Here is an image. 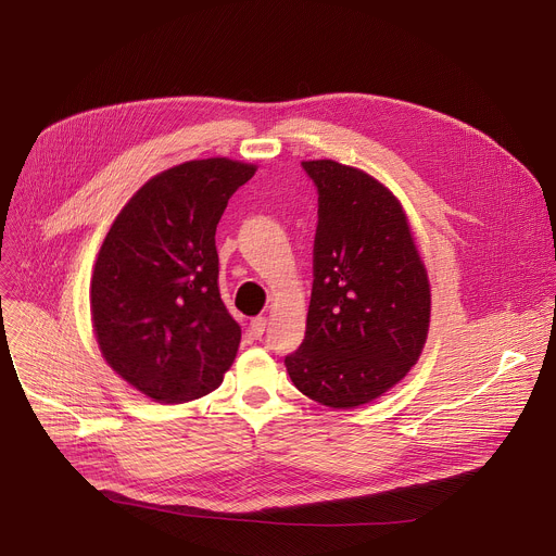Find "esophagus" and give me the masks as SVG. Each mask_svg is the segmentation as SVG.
I'll return each mask as SVG.
<instances>
[{
	"label": "esophagus",
	"mask_w": 556,
	"mask_h": 556,
	"mask_svg": "<svg viewBox=\"0 0 556 556\" xmlns=\"http://www.w3.org/2000/svg\"><path fill=\"white\" fill-rule=\"evenodd\" d=\"M266 326H268L266 316H255V319L249 324V337L251 339H262V334L266 332Z\"/></svg>",
	"instance_id": "esophagus-1"
}]
</instances>
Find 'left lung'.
<instances>
[{
    "mask_svg": "<svg viewBox=\"0 0 556 556\" xmlns=\"http://www.w3.org/2000/svg\"><path fill=\"white\" fill-rule=\"evenodd\" d=\"M319 191L305 339L294 387L332 409L367 405L418 363L431 286L407 213L382 182L337 161L301 163Z\"/></svg>",
    "mask_w": 556,
    "mask_h": 556,
    "instance_id": "obj_1",
    "label": "left lung"
}]
</instances>
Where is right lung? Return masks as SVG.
Returning <instances> with one entry per match:
<instances>
[{
    "label": "right lung",
    "mask_w": 556,
    "mask_h": 556,
    "mask_svg": "<svg viewBox=\"0 0 556 556\" xmlns=\"http://www.w3.org/2000/svg\"><path fill=\"white\" fill-rule=\"evenodd\" d=\"M257 165L204 157L147 180L101 244L92 328L105 363L147 399L189 403L217 389L242 330L219 288L215 228Z\"/></svg>",
    "instance_id": "obj_1"
}]
</instances>
